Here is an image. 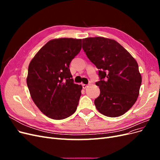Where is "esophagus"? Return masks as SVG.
Masks as SVG:
<instances>
[{
	"mask_svg": "<svg viewBox=\"0 0 160 160\" xmlns=\"http://www.w3.org/2000/svg\"><path fill=\"white\" fill-rule=\"evenodd\" d=\"M82 87H83V89H86L88 87V85H86V84H82Z\"/></svg>",
	"mask_w": 160,
	"mask_h": 160,
	"instance_id": "esophagus-1",
	"label": "esophagus"
}]
</instances>
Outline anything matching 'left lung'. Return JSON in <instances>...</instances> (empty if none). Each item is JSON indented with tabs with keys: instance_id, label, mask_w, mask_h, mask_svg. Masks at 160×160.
Masks as SVG:
<instances>
[{
	"instance_id": "8db88e82",
	"label": "left lung",
	"mask_w": 160,
	"mask_h": 160,
	"mask_svg": "<svg viewBox=\"0 0 160 160\" xmlns=\"http://www.w3.org/2000/svg\"><path fill=\"white\" fill-rule=\"evenodd\" d=\"M83 49L99 70L100 95L95 107L110 118L119 117L137 101L142 76L137 61L119 43L103 37L83 39Z\"/></svg>"
}]
</instances>
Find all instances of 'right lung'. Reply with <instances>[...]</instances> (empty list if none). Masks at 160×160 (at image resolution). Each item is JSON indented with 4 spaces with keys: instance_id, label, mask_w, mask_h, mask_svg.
Returning <instances> with one entry per match:
<instances>
[{
    "instance_id": "1",
    "label": "right lung",
    "mask_w": 160,
    "mask_h": 160,
    "mask_svg": "<svg viewBox=\"0 0 160 160\" xmlns=\"http://www.w3.org/2000/svg\"><path fill=\"white\" fill-rule=\"evenodd\" d=\"M81 49V39H53L38 51L28 65L27 84L31 98L51 119H65L77 109L82 86L74 83L69 65Z\"/></svg>"
}]
</instances>
